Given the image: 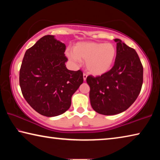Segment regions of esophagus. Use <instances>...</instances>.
I'll list each match as a JSON object with an SVG mask.
<instances>
[{"instance_id":"34e87169","label":"esophagus","mask_w":160,"mask_h":160,"mask_svg":"<svg viewBox=\"0 0 160 160\" xmlns=\"http://www.w3.org/2000/svg\"><path fill=\"white\" fill-rule=\"evenodd\" d=\"M87 78H88V75L85 74V73H84V74H83V80H84V81L86 80Z\"/></svg>"}]
</instances>
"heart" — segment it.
<instances>
[{
    "label": "heart",
    "mask_w": 160,
    "mask_h": 160,
    "mask_svg": "<svg viewBox=\"0 0 160 160\" xmlns=\"http://www.w3.org/2000/svg\"><path fill=\"white\" fill-rule=\"evenodd\" d=\"M67 56L75 63L86 61V69L90 73L102 75L112 68L116 57V48L110 43L83 42L75 44L73 51L68 52Z\"/></svg>",
    "instance_id": "1"
}]
</instances>
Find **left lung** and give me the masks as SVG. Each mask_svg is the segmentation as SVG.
I'll return each instance as SVG.
<instances>
[{
  "mask_svg": "<svg viewBox=\"0 0 160 160\" xmlns=\"http://www.w3.org/2000/svg\"><path fill=\"white\" fill-rule=\"evenodd\" d=\"M114 41V66L101 76L87 78L92 107L96 112L107 116L128 109L138 97L143 81L142 65L136 51L121 39Z\"/></svg>",
  "mask_w": 160,
  "mask_h": 160,
  "instance_id": "8db88e82",
  "label": "left lung"
}]
</instances>
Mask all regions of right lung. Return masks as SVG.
<instances>
[{
    "instance_id": "right-lung-1",
    "label": "right lung",
    "mask_w": 160,
    "mask_h": 160,
    "mask_svg": "<svg viewBox=\"0 0 160 160\" xmlns=\"http://www.w3.org/2000/svg\"><path fill=\"white\" fill-rule=\"evenodd\" d=\"M66 45L46 35L26 51L20 70L24 98L40 114L52 117L69 109L71 97L83 82L80 70L67 69Z\"/></svg>"
}]
</instances>
